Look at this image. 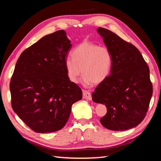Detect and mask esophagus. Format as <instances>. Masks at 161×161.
<instances>
[{
	"mask_svg": "<svg viewBox=\"0 0 161 161\" xmlns=\"http://www.w3.org/2000/svg\"><path fill=\"white\" fill-rule=\"evenodd\" d=\"M82 95H83V98L85 99L89 100V101H91L92 99L91 92L89 91L83 90V91H82Z\"/></svg>",
	"mask_w": 161,
	"mask_h": 161,
	"instance_id": "34e87169",
	"label": "esophagus"
}]
</instances>
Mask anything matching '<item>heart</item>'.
<instances>
[{"label": "heart", "mask_w": 161, "mask_h": 161, "mask_svg": "<svg viewBox=\"0 0 161 161\" xmlns=\"http://www.w3.org/2000/svg\"><path fill=\"white\" fill-rule=\"evenodd\" d=\"M72 58H68L65 67L70 81L76 82L82 73L85 86L103 82L111 72L113 58L107 47L90 42H82L72 52Z\"/></svg>", "instance_id": "1"}]
</instances>
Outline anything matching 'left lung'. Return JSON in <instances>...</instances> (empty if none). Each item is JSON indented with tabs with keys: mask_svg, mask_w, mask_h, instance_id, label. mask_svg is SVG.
<instances>
[{
	"mask_svg": "<svg viewBox=\"0 0 161 161\" xmlns=\"http://www.w3.org/2000/svg\"><path fill=\"white\" fill-rule=\"evenodd\" d=\"M97 31L113 58L110 75L92 94V101L108 109L100 121L111 130L133 128L144 119L153 95L149 68L134 46L107 29Z\"/></svg>",
	"mask_w": 161,
	"mask_h": 161,
	"instance_id": "8db88e82",
	"label": "left lung"
}]
</instances>
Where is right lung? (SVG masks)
<instances>
[{"label": "right lung", "instance_id": "right-lung-1", "mask_svg": "<svg viewBox=\"0 0 161 161\" xmlns=\"http://www.w3.org/2000/svg\"><path fill=\"white\" fill-rule=\"evenodd\" d=\"M70 42L64 30L57 31L24 50L16 63L10 82L12 108L36 132L61 130L73 103L82 99L65 67Z\"/></svg>", "mask_w": 161, "mask_h": 161}]
</instances>
